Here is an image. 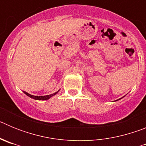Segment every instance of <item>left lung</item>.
<instances>
[{
	"label": "left lung",
	"mask_w": 146,
	"mask_h": 146,
	"mask_svg": "<svg viewBox=\"0 0 146 146\" xmlns=\"http://www.w3.org/2000/svg\"><path fill=\"white\" fill-rule=\"evenodd\" d=\"M119 99H118V100H119ZM116 101H117V100H116Z\"/></svg>",
	"instance_id": "1"
}]
</instances>
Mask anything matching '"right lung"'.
Returning <instances> with one entry per match:
<instances>
[{
	"label": "right lung",
	"mask_w": 146,
	"mask_h": 146,
	"mask_svg": "<svg viewBox=\"0 0 146 146\" xmlns=\"http://www.w3.org/2000/svg\"><path fill=\"white\" fill-rule=\"evenodd\" d=\"M23 92L25 93V94H26L28 96H29V97L32 98V99H36V100H47V99H49L50 98H51L52 96H53L54 95H55V94H57V93H58V91L54 93V94H50V95H47V96H33V95L29 94L28 93L25 92V91H23Z\"/></svg>",
	"instance_id": "obj_1"
}]
</instances>
